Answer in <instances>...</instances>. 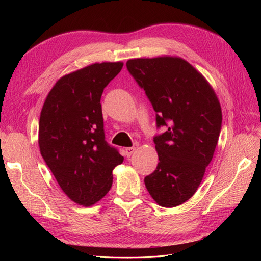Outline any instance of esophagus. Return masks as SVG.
<instances>
[{"instance_id":"esophagus-1","label":"esophagus","mask_w":261,"mask_h":261,"mask_svg":"<svg viewBox=\"0 0 261 261\" xmlns=\"http://www.w3.org/2000/svg\"><path fill=\"white\" fill-rule=\"evenodd\" d=\"M135 150H136V148H135V147H128V148H126V149H125L126 155H127V156H130V155L134 153V151H135Z\"/></svg>"}]
</instances>
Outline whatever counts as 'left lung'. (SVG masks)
<instances>
[{
    "instance_id": "left-lung-1",
    "label": "left lung",
    "mask_w": 261,
    "mask_h": 261,
    "mask_svg": "<svg viewBox=\"0 0 261 261\" xmlns=\"http://www.w3.org/2000/svg\"><path fill=\"white\" fill-rule=\"evenodd\" d=\"M126 67L151 102L156 127H167L153 137L159 163L145 185L160 206H179L196 193L212 160L220 102L206 78L180 58L133 59Z\"/></svg>"
}]
</instances>
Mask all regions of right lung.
Listing matches in <instances>:
<instances>
[{"mask_svg": "<svg viewBox=\"0 0 261 261\" xmlns=\"http://www.w3.org/2000/svg\"><path fill=\"white\" fill-rule=\"evenodd\" d=\"M122 62L94 63L63 76L46 97L39 121L44 162L69 199L92 206L112 186L124 158L105 136L101 96Z\"/></svg>", "mask_w": 261, "mask_h": 261, "instance_id": "add662e5", "label": "right lung"}]
</instances>
